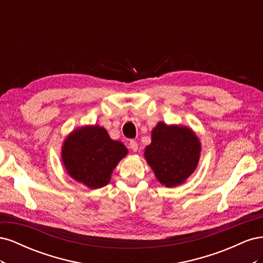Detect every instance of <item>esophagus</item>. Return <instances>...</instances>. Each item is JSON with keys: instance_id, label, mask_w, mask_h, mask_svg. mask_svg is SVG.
I'll return each instance as SVG.
<instances>
[{"instance_id": "esophagus-1", "label": "esophagus", "mask_w": 263, "mask_h": 263, "mask_svg": "<svg viewBox=\"0 0 263 263\" xmlns=\"http://www.w3.org/2000/svg\"><path fill=\"white\" fill-rule=\"evenodd\" d=\"M129 148L133 150V151H137L138 150V144L135 140H130L129 141Z\"/></svg>"}]
</instances>
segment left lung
<instances>
[{
  "label": "left lung",
  "instance_id": "8db88e82",
  "mask_svg": "<svg viewBox=\"0 0 263 263\" xmlns=\"http://www.w3.org/2000/svg\"><path fill=\"white\" fill-rule=\"evenodd\" d=\"M200 153V140L192 130L160 122L151 133L145 157L159 182L171 187L181 184L194 172Z\"/></svg>",
  "mask_w": 263,
  "mask_h": 263
}]
</instances>
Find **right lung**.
I'll return each instance as SVG.
<instances>
[{
	"instance_id": "1",
	"label": "right lung",
	"mask_w": 263,
	"mask_h": 263,
	"mask_svg": "<svg viewBox=\"0 0 263 263\" xmlns=\"http://www.w3.org/2000/svg\"><path fill=\"white\" fill-rule=\"evenodd\" d=\"M127 155L121 141L112 140L100 126L74 130L63 142L61 158L70 177L90 189L105 186L113 169Z\"/></svg>"
}]
</instances>
